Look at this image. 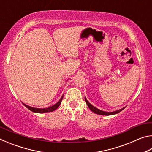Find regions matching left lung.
Returning a JSON list of instances; mask_svg holds the SVG:
<instances>
[{
    "label": "left lung",
    "mask_w": 152,
    "mask_h": 152,
    "mask_svg": "<svg viewBox=\"0 0 152 152\" xmlns=\"http://www.w3.org/2000/svg\"><path fill=\"white\" fill-rule=\"evenodd\" d=\"M85 101H86V102L87 105H88V107L90 109H91L92 112H94V113H96V114H98V115H107V116H108V115H115L117 114V113H119V112L121 111V110L123 109H125L124 108H123V109H121L119 110H115V111H113V112H105V111H103V110H100L99 109H97V108H96L95 107H94L93 105H92L90 102L88 101V100L86 99V98L85 97Z\"/></svg>",
    "instance_id": "left-lung-1"
}]
</instances>
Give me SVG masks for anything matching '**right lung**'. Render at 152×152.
<instances>
[{
    "instance_id": "1",
    "label": "right lung",
    "mask_w": 152,
    "mask_h": 152,
    "mask_svg": "<svg viewBox=\"0 0 152 152\" xmlns=\"http://www.w3.org/2000/svg\"><path fill=\"white\" fill-rule=\"evenodd\" d=\"M63 96H64V94L62 95V96H61V98L60 99V101H59L57 103L53 104V106L48 107V108H44V109H39V108H34V107H30V106H29V105L25 104V103H23V104L28 109H29L30 110H31L32 112H34V113H48V112H52V111H54L56 109H57L59 107V106H60L61 104V102L63 99Z\"/></svg>"
}]
</instances>
